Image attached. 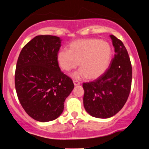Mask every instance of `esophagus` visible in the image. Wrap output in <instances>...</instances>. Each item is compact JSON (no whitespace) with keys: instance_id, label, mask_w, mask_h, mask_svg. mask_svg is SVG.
<instances>
[{"instance_id":"esophagus-1","label":"esophagus","mask_w":149,"mask_h":149,"mask_svg":"<svg viewBox=\"0 0 149 149\" xmlns=\"http://www.w3.org/2000/svg\"><path fill=\"white\" fill-rule=\"evenodd\" d=\"M73 84H74V85H78L80 84V82L75 80H73Z\"/></svg>"}]
</instances>
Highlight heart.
<instances>
[{"label":"heart","mask_w":149,"mask_h":149,"mask_svg":"<svg viewBox=\"0 0 149 149\" xmlns=\"http://www.w3.org/2000/svg\"><path fill=\"white\" fill-rule=\"evenodd\" d=\"M113 51L109 42L98 38L79 39L69 44L68 50L57 53L59 66L65 71L78 67L80 69L72 75L76 79L88 77L96 79L104 74L112 59Z\"/></svg>","instance_id":"1"}]
</instances>
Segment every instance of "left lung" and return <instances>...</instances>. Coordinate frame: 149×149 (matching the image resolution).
Returning a JSON list of instances; mask_svg holds the SVG:
<instances>
[{"label": "left lung", "mask_w": 149, "mask_h": 149, "mask_svg": "<svg viewBox=\"0 0 149 149\" xmlns=\"http://www.w3.org/2000/svg\"><path fill=\"white\" fill-rule=\"evenodd\" d=\"M116 54L109 68L94 81L84 83L83 104L86 111L97 118H109L122 109L131 89L132 65L120 40L110 36Z\"/></svg>", "instance_id": "8db88e82"}]
</instances>
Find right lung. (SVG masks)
<instances>
[{"label": "right lung", "mask_w": 149, "mask_h": 149, "mask_svg": "<svg viewBox=\"0 0 149 149\" xmlns=\"http://www.w3.org/2000/svg\"><path fill=\"white\" fill-rule=\"evenodd\" d=\"M60 38L37 36L22 49L15 83L19 101L30 117L40 122L57 118L74 85L60 70L57 53Z\"/></svg>", "instance_id": "add662e5"}]
</instances>
